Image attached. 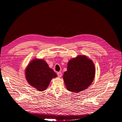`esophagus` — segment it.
<instances>
[{"label":"esophagus","mask_w":122,"mask_h":122,"mask_svg":"<svg viewBox=\"0 0 122 122\" xmlns=\"http://www.w3.org/2000/svg\"><path fill=\"white\" fill-rule=\"evenodd\" d=\"M57 75H58V76L59 77H61V76H62V73H61V72H57Z\"/></svg>","instance_id":"1"}]
</instances>
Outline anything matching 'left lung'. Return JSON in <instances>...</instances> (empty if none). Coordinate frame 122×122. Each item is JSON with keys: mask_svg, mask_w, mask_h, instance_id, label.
I'll use <instances>...</instances> for the list:
<instances>
[{"mask_svg": "<svg viewBox=\"0 0 122 122\" xmlns=\"http://www.w3.org/2000/svg\"><path fill=\"white\" fill-rule=\"evenodd\" d=\"M95 75L93 61L86 56L80 55L69 61L63 78L68 91L78 92L91 85Z\"/></svg>", "mask_w": 122, "mask_h": 122, "instance_id": "8db88e82", "label": "left lung"}]
</instances>
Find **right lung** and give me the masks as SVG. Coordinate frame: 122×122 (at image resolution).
Here are the masks:
<instances>
[{"label":"right lung","instance_id":"1","mask_svg":"<svg viewBox=\"0 0 122 122\" xmlns=\"http://www.w3.org/2000/svg\"><path fill=\"white\" fill-rule=\"evenodd\" d=\"M25 76L29 84L36 90L43 91L46 89L52 79L56 77L57 75L44 60L35 59L27 67Z\"/></svg>","mask_w":122,"mask_h":122}]
</instances>
